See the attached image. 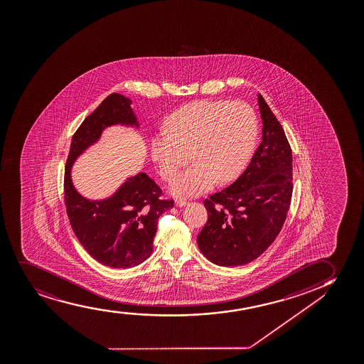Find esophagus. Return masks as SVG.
I'll return each mask as SVG.
<instances>
[{
    "instance_id": "esophagus-1",
    "label": "esophagus",
    "mask_w": 364,
    "mask_h": 364,
    "mask_svg": "<svg viewBox=\"0 0 364 364\" xmlns=\"http://www.w3.org/2000/svg\"><path fill=\"white\" fill-rule=\"evenodd\" d=\"M176 205L178 207H184L188 205V201L185 198H178V200H176Z\"/></svg>"
}]
</instances>
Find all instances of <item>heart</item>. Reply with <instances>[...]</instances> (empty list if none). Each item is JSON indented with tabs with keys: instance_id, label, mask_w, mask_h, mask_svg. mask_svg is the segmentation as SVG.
<instances>
[{
	"instance_id": "b5f03b06",
	"label": "heart",
	"mask_w": 364,
	"mask_h": 364,
	"mask_svg": "<svg viewBox=\"0 0 364 364\" xmlns=\"http://www.w3.org/2000/svg\"><path fill=\"white\" fill-rule=\"evenodd\" d=\"M166 131L153 136L151 153L164 180L190 161L171 181L176 195L193 196L235 179L252 156L259 130L254 109L244 102L198 100L166 119Z\"/></svg>"
}]
</instances>
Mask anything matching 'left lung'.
<instances>
[{
    "label": "left lung",
    "instance_id": "8db88e82",
    "mask_svg": "<svg viewBox=\"0 0 364 364\" xmlns=\"http://www.w3.org/2000/svg\"><path fill=\"white\" fill-rule=\"evenodd\" d=\"M257 102L260 146L233 184L203 201L208 220L198 245L215 265H245L257 259L279 235L291 205L292 149L262 95Z\"/></svg>",
    "mask_w": 364,
    "mask_h": 364
}]
</instances>
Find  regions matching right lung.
Listing matches in <instances>:
<instances>
[{
  "mask_svg": "<svg viewBox=\"0 0 364 364\" xmlns=\"http://www.w3.org/2000/svg\"><path fill=\"white\" fill-rule=\"evenodd\" d=\"M139 126L131 100L112 93L77 129L65 166V205L72 229L95 260L112 269H129L144 262L153 252V239L163 212L174 207L163 200L162 190L146 173L131 176L110 198L93 201L77 193L71 166L95 144L105 127Z\"/></svg>",
  "mask_w": 364,
  "mask_h": 364,
  "instance_id": "right-lung-1",
  "label": "right lung"
}]
</instances>
